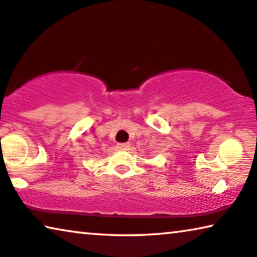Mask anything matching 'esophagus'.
<instances>
[{"instance_id": "34e87169", "label": "esophagus", "mask_w": 257, "mask_h": 257, "mask_svg": "<svg viewBox=\"0 0 257 257\" xmlns=\"http://www.w3.org/2000/svg\"><path fill=\"white\" fill-rule=\"evenodd\" d=\"M130 147L129 143H117V148L121 150H127Z\"/></svg>"}]
</instances>
